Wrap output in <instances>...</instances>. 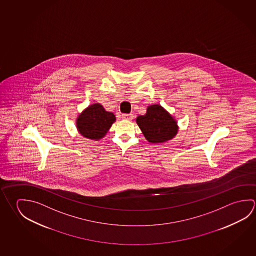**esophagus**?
<instances>
[{"instance_id":"obj_1","label":"esophagus","mask_w":256,"mask_h":256,"mask_svg":"<svg viewBox=\"0 0 256 256\" xmlns=\"http://www.w3.org/2000/svg\"><path fill=\"white\" fill-rule=\"evenodd\" d=\"M133 114H122V118L126 120H133Z\"/></svg>"}]
</instances>
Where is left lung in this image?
I'll use <instances>...</instances> for the list:
<instances>
[{
	"label": "left lung",
	"instance_id": "left-lung-1",
	"mask_svg": "<svg viewBox=\"0 0 256 256\" xmlns=\"http://www.w3.org/2000/svg\"><path fill=\"white\" fill-rule=\"evenodd\" d=\"M144 138L151 143H164L174 138L178 132L177 122L158 104L151 105L144 115L136 118Z\"/></svg>",
	"mask_w": 256,
	"mask_h": 256
}]
</instances>
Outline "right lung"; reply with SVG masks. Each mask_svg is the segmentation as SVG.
<instances>
[{"instance_id":"add662e5","label":"right lung","mask_w":256,"mask_h":256,"mask_svg":"<svg viewBox=\"0 0 256 256\" xmlns=\"http://www.w3.org/2000/svg\"><path fill=\"white\" fill-rule=\"evenodd\" d=\"M112 112L104 110L99 104L90 105L77 118L76 126L80 134L86 138L99 140L102 138L115 122Z\"/></svg>"}]
</instances>
